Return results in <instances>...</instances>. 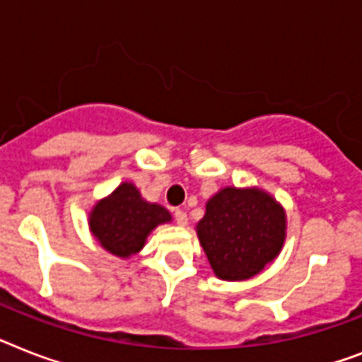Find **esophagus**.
I'll return each mask as SVG.
<instances>
[{
    "mask_svg": "<svg viewBox=\"0 0 362 362\" xmlns=\"http://www.w3.org/2000/svg\"><path fill=\"white\" fill-rule=\"evenodd\" d=\"M175 221L180 225V227H184V225H187V214L184 210H175Z\"/></svg>",
    "mask_w": 362,
    "mask_h": 362,
    "instance_id": "34e87169",
    "label": "esophagus"
}]
</instances>
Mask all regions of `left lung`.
Returning <instances> with one entry per match:
<instances>
[{
  "mask_svg": "<svg viewBox=\"0 0 362 362\" xmlns=\"http://www.w3.org/2000/svg\"><path fill=\"white\" fill-rule=\"evenodd\" d=\"M283 208L258 189L225 187L206 204L197 234L217 277L243 281L262 272L284 242Z\"/></svg>",
  "mask_w": 362,
  "mask_h": 362,
  "instance_id": "8db88e82",
  "label": "left lung"
}]
</instances>
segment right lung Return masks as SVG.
<instances>
[{
  "label": "right lung",
  "mask_w": 362,
  "mask_h": 362,
  "mask_svg": "<svg viewBox=\"0 0 362 362\" xmlns=\"http://www.w3.org/2000/svg\"><path fill=\"white\" fill-rule=\"evenodd\" d=\"M165 221H171L165 208L143 201L134 184H122L93 208L89 225L102 247L126 258L139 251L152 228Z\"/></svg>",
  "instance_id": "right-lung-1"
}]
</instances>
